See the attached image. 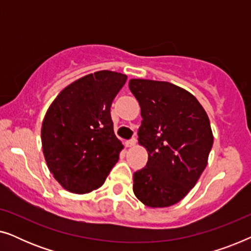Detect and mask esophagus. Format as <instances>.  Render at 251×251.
Masks as SVG:
<instances>
[{
  "label": "esophagus",
  "mask_w": 251,
  "mask_h": 251,
  "mask_svg": "<svg viewBox=\"0 0 251 251\" xmlns=\"http://www.w3.org/2000/svg\"><path fill=\"white\" fill-rule=\"evenodd\" d=\"M136 143H137V139L136 138H132L131 140H128V142L126 143V147H132V146L136 145Z\"/></svg>",
  "instance_id": "34e87169"
}]
</instances>
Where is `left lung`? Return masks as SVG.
Wrapping results in <instances>:
<instances>
[{
	"mask_svg": "<svg viewBox=\"0 0 251 251\" xmlns=\"http://www.w3.org/2000/svg\"><path fill=\"white\" fill-rule=\"evenodd\" d=\"M143 121L138 143L149 161L133 174V193L151 208L176 204L208 164L214 135L207 112L191 92L166 81L131 78Z\"/></svg>",
	"mask_w": 251,
	"mask_h": 251,
	"instance_id": "left-lung-1",
	"label": "left lung"
}]
</instances>
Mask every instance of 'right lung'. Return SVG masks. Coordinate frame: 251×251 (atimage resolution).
Here are the masks:
<instances>
[{"instance_id":"right-lung-1","label":"right lung","mask_w":251,"mask_h":251,"mask_svg":"<svg viewBox=\"0 0 251 251\" xmlns=\"http://www.w3.org/2000/svg\"><path fill=\"white\" fill-rule=\"evenodd\" d=\"M126 75L99 71L67 85L44 115L41 140L47 166L71 193L105 183L123 145L113 129L111 105Z\"/></svg>"}]
</instances>
